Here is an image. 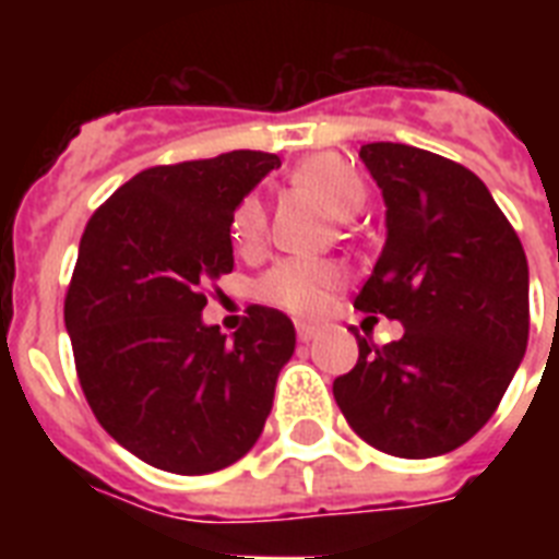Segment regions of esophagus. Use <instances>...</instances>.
Returning <instances> with one entry per match:
<instances>
[{
	"label": "esophagus",
	"instance_id": "1",
	"mask_svg": "<svg viewBox=\"0 0 559 559\" xmlns=\"http://www.w3.org/2000/svg\"><path fill=\"white\" fill-rule=\"evenodd\" d=\"M296 331H298V340H301V342H310V340H316V333H319V328H313V324L298 322V324H296Z\"/></svg>",
	"mask_w": 559,
	"mask_h": 559
}]
</instances>
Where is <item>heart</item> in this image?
Here are the masks:
<instances>
[{
    "label": "heart",
    "mask_w": 559,
    "mask_h": 559,
    "mask_svg": "<svg viewBox=\"0 0 559 559\" xmlns=\"http://www.w3.org/2000/svg\"><path fill=\"white\" fill-rule=\"evenodd\" d=\"M293 182L316 193L322 205L336 219L354 217L366 202V186L348 162L336 153H313L298 162ZM266 226V214L258 197H246L231 217V240L240 252L258 249ZM340 284V270L333 263L310 261V258H287L278 261L258 284L263 301L281 307L301 319H313L328 307V298Z\"/></svg>",
    "instance_id": "b5f03b06"
}]
</instances>
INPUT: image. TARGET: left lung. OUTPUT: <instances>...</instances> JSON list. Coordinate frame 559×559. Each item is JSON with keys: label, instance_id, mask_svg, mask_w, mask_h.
Returning a JSON list of instances; mask_svg holds the SVG:
<instances>
[{"label": "left lung", "instance_id": "8db88e82", "mask_svg": "<svg viewBox=\"0 0 559 559\" xmlns=\"http://www.w3.org/2000/svg\"><path fill=\"white\" fill-rule=\"evenodd\" d=\"M385 202V243L354 307L403 324L333 380L350 429L397 459L467 443L528 348V261L481 179L408 144H362Z\"/></svg>", "mask_w": 559, "mask_h": 559}]
</instances>
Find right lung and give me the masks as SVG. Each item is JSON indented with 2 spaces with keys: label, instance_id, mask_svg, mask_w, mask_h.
I'll return each instance as SVG.
<instances>
[{
  "label": "right lung",
  "instance_id": "1",
  "mask_svg": "<svg viewBox=\"0 0 559 559\" xmlns=\"http://www.w3.org/2000/svg\"><path fill=\"white\" fill-rule=\"evenodd\" d=\"M275 168L263 151L147 168L83 231L63 310L78 380L98 424L151 467L205 476L261 438L296 328L254 305L228 340L202 322V289L235 270V209Z\"/></svg>",
  "mask_w": 559,
  "mask_h": 559
}]
</instances>
